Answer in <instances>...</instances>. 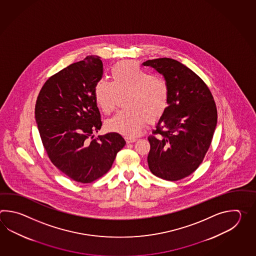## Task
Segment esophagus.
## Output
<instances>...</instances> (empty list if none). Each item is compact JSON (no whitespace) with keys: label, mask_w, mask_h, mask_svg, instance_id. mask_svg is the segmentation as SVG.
<instances>
[{"label":"esophagus","mask_w":256,"mask_h":256,"mask_svg":"<svg viewBox=\"0 0 256 256\" xmlns=\"http://www.w3.org/2000/svg\"><path fill=\"white\" fill-rule=\"evenodd\" d=\"M126 141L127 144H132L136 141V138H130V137H126Z\"/></svg>","instance_id":"1"}]
</instances>
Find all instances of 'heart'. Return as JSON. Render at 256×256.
<instances>
[{
    "mask_svg": "<svg viewBox=\"0 0 256 256\" xmlns=\"http://www.w3.org/2000/svg\"><path fill=\"white\" fill-rule=\"evenodd\" d=\"M112 82L98 80L94 87V98L100 110L109 114L124 98L126 110L105 122L110 132L126 137L138 136L147 120L160 118L169 104L168 84L159 76L142 68L134 61L124 60L110 70Z\"/></svg>",
    "mask_w": 256,
    "mask_h": 256,
    "instance_id": "obj_1",
    "label": "heart"
}]
</instances>
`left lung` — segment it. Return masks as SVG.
<instances>
[{
	"label": "left lung",
	"instance_id": "obj_1",
	"mask_svg": "<svg viewBox=\"0 0 256 256\" xmlns=\"http://www.w3.org/2000/svg\"><path fill=\"white\" fill-rule=\"evenodd\" d=\"M142 65L162 74L170 92L168 107L148 137V166L160 178L182 180L200 166L210 148L217 126L216 104L205 82L178 61L163 58Z\"/></svg>",
	"mask_w": 256,
	"mask_h": 256
}]
</instances>
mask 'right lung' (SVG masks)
<instances>
[{
    "mask_svg": "<svg viewBox=\"0 0 256 256\" xmlns=\"http://www.w3.org/2000/svg\"><path fill=\"white\" fill-rule=\"evenodd\" d=\"M104 64L88 56L58 72L44 84L34 117L51 162L70 178L90 183L109 171L126 142L117 132L93 139L102 122L94 98Z\"/></svg>",
    "mask_w": 256,
    "mask_h": 256,
    "instance_id": "add662e5",
    "label": "right lung"
}]
</instances>
